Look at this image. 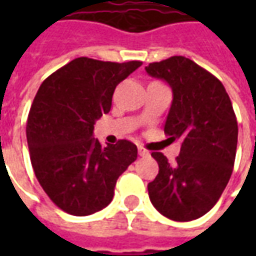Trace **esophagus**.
<instances>
[{
	"instance_id": "34e87169",
	"label": "esophagus",
	"mask_w": 256,
	"mask_h": 256,
	"mask_svg": "<svg viewBox=\"0 0 256 256\" xmlns=\"http://www.w3.org/2000/svg\"><path fill=\"white\" fill-rule=\"evenodd\" d=\"M138 155L140 156H148V155H150V152L145 150L144 146H141V145H138Z\"/></svg>"
}]
</instances>
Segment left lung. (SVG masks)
I'll use <instances>...</instances> for the list:
<instances>
[{"mask_svg": "<svg viewBox=\"0 0 256 256\" xmlns=\"http://www.w3.org/2000/svg\"><path fill=\"white\" fill-rule=\"evenodd\" d=\"M172 89L164 133L181 140L174 163L152 152L159 174L148 184L154 207L168 220H198L214 207L230 180L237 148V119L218 78L190 58L172 56L145 67Z\"/></svg>", "mask_w": 256, "mask_h": 256, "instance_id": "obj_1", "label": "left lung"}]
</instances>
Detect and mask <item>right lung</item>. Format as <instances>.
<instances>
[{
    "instance_id": "add662e5",
    "label": "right lung",
    "mask_w": 256,
    "mask_h": 256,
    "mask_svg": "<svg viewBox=\"0 0 256 256\" xmlns=\"http://www.w3.org/2000/svg\"><path fill=\"white\" fill-rule=\"evenodd\" d=\"M141 64L78 58L36 92L26 128L31 164L42 189L67 214L84 216L106 207L119 176L137 159L133 142L102 146L93 128L111 110L118 84Z\"/></svg>"
}]
</instances>
